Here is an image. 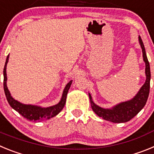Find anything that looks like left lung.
Here are the masks:
<instances>
[{
	"label": "left lung",
	"instance_id": "obj_1",
	"mask_svg": "<svg viewBox=\"0 0 154 154\" xmlns=\"http://www.w3.org/2000/svg\"><path fill=\"white\" fill-rule=\"evenodd\" d=\"M138 39L139 43L142 48L143 58V61L145 62V65H146V68H145L146 81L143 86L140 89V90L138 91L137 95L130 100L122 102V103L112 106V108L106 109L99 106L98 105L94 103L91 94L89 93V100H90L91 107H92V110L98 116L102 117L105 120L110 121V122L115 123L128 122L138 114V112L146 105V101H147L149 92L150 76H151L150 75V68H149V63L148 62L147 57H146L145 47H144L140 36L138 37Z\"/></svg>",
	"mask_w": 154,
	"mask_h": 154
}]
</instances>
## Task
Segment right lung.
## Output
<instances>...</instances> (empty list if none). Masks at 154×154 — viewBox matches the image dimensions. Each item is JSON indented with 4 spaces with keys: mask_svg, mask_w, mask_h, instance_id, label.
Wrapping results in <instances>:
<instances>
[{
    "mask_svg": "<svg viewBox=\"0 0 154 154\" xmlns=\"http://www.w3.org/2000/svg\"><path fill=\"white\" fill-rule=\"evenodd\" d=\"M8 60H9V55L7 57L5 68H4V90H5L7 100H8L11 106L21 114L22 116H24V118H26L30 121H40L44 119H49L58 115L62 111L63 107L65 106L68 92H69L71 85L72 83V80H71L69 83L65 85L60 101L56 105H54V106H51L49 107H42L38 106H35V105L24 104V103L18 102L17 100H15L12 97L10 93V91L8 90V86H7V79H7L6 69Z\"/></svg>",
    "mask_w": 154,
    "mask_h": 154,
    "instance_id": "right-lung-1",
    "label": "right lung"
}]
</instances>
